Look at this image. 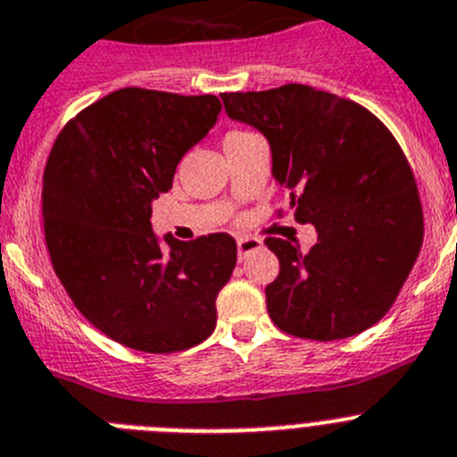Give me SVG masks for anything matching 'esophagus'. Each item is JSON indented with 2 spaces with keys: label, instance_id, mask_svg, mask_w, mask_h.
<instances>
[{
  "label": "esophagus",
  "instance_id": "34e87169",
  "mask_svg": "<svg viewBox=\"0 0 457 457\" xmlns=\"http://www.w3.org/2000/svg\"><path fill=\"white\" fill-rule=\"evenodd\" d=\"M262 248V241L255 237H239L237 239V253H239V260L245 262L253 253H257Z\"/></svg>",
  "mask_w": 457,
  "mask_h": 457
}]
</instances>
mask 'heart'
<instances>
[{"label": "heart", "mask_w": 457, "mask_h": 457, "mask_svg": "<svg viewBox=\"0 0 457 457\" xmlns=\"http://www.w3.org/2000/svg\"><path fill=\"white\" fill-rule=\"evenodd\" d=\"M237 135H244V133H241V130H232V133H229L228 137H225V140H229V137H237Z\"/></svg>", "instance_id": "obj_1"}]
</instances>
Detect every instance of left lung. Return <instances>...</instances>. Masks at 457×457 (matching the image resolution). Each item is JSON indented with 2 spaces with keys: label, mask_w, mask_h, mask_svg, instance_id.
<instances>
[{
  "label": "left lung",
  "mask_w": 457,
  "mask_h": 457,
  "mask_svg": "<svg viewBox=\"0 0 457 457\" xmlns=\"http://www.w3.org/2000/svg\"><path fill=\"white\" fill-rule=\"evenodd\" d=\"M234 121L271 146L273 179L289 190L317 244L269 237L280 262L267 311L280 331L340 340L366 331L394 305L423 244L414 174L391 130L359 103L308 85L220 94Z\"/></svg>",
  "instance_id": "1"
}]
</instances>
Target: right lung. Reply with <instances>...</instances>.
Here are the masks:
<instances>
[{"mask_svg":"<svg viewBox=\"0 0 457 457\" xmlns=\"http://www.w3.org/2000/svg\"><path fill=\"white\" fill-rule=\"evenodd\" d=\"M220 101L126 87L63 126L43 174V225L75 308L130 349L170 354L216 328V296L237 264L218 232L177 241L152 229V202L213 129Z\"/></svg>","mask_w":457,"mask_h":457,"instance_id":"add662e5","label":"right lung"}]
</instances>
